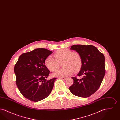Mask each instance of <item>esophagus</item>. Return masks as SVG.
I'll use <instances>...</instances> for the list:
<instances>
[{
  "mask_svg": "<svg viewBox=\"0 0 120 120\" xmlns=\"http://www.w3.org/2000/svg\"><path fill=\"white\" fill-rule=\"evenodd\" d=\"M59 78L63 79V80H65L67 78V77H59Z\"/></svg>",
  "mask_w": 120,
  "mask_h": 120,
  "instance_id": "1",
  "label": "esophagus"
}]
</instances>
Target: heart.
<instances>
[{
  "label": "heart",
  "instance_id": "obj_1",
  "mask_svg": "<svg viewBox=\"0 0 120 120\" xmlns=\"http://www.w3.org/2000/svg\"><path fill=\"white\" fill-rule=\"evenodd\" d=\"M53 57L49 56L46 58L45 64L47 68L51 71L58 69L62 63L63 68L54 73L53 76H64L78 71L82 66V58L80 54L72 52L68 49H58L53 54Z\"/></svg>",
  "mask_w": 120,
  "mask_h": 120
}]
</instances>
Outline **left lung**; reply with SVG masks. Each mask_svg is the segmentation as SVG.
Segmentation results:
<instances>
[{"label": "left lung", "instance_id": "1", "mask_svg": "<svg viewBox=\"0 0 120 120\" xmlns=\"http://www.w3.org/2000/svg\"><path fill=\"white\" fill-rule=\"evenodd\" d=\"M71 49L78 52L82 58V66L74 82L69 87L71 92L78 97H90L99 89L105 74V57L96 47L91 45H75Z\"/></svg>", "mask_w": 120, "mask_h": 120}]
</instances>
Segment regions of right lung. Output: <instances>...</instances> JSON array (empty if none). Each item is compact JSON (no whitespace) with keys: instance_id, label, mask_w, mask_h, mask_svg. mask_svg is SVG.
I'll return each instance as SVG.
<instances>
[{"instance_id":"obj_1","label":"right lung","mask_w":120,"mask_h":120,"mask_svg":"<svg viewBox=\"0 0 120 120\" xmlns=\"http://www.w3.org/2000/svg\"><path fill=\"white\" fill-rule=\"evenodd\" d=\"M52 52L44 48L36 49L20 55L14 66L17 88L23 96L30 100L40 101L51 92L57 78L46 80L50 71L45 61Z\"/></svg>"}]
</instances>
